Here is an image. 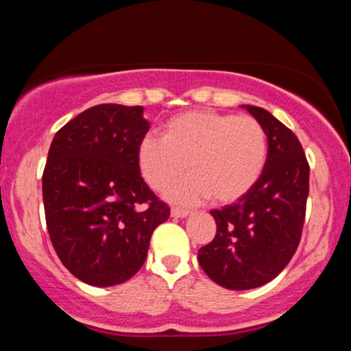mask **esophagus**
Returning <instances> with one entry per match:
<instances>
[{"label": "esophagus", "mask_w": 351, "mask_h": 351, "mask_svg": "<svg viewBox=\"0 0 351 351\" xmlns=\"http://www.w3.org/2000/svg\"><path fill=\"white\" fill-rule=\"evenodd\" d=\"M189 215L188 209H181V208H171V216L173 217H186Z\"/></svg>", "instance_id": "34e87169"}]
</instances>
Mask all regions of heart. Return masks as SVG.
Wrapping results in <instances>:
<instances>
[{"label": "heart", "instance_id": "heart-1", "mask_svg": "<svg viewBox=\"0 0 351 351\" xmlns=\"http://www.w3.org/2000/svg\"><path fill=\"white\" fill-rule=\"evenodd\" d=\"M267 135L251 115L215 110L184 112L168 120L163 138L140 140L136 162L152 189L167 188L188 163L191 175L168 189L176 203L195 204L211 196L215 203H234L247 195L263 175Z\"/></svg>", "mask_w": 351, "mask_h": 351}]
</instances>
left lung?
<instances>
[{"instance_id":"left-lung-1","label":"left lung","mask_w":351,"mask_h":351,"mask_svg":"<svg viewBox=\"0 0 351 351\" xmlns=\"http://www.w3.org/2000/svg\"><path fill=\"white\" fill-rule=\"evenodd\" d=\"M267 135V160L247 195L213 209L216 236L198 251L203 271L221 287L247 291L271 282L299 247L310 167L291 128L265 108L245 106Z\"/></svg>"}]
</instances>
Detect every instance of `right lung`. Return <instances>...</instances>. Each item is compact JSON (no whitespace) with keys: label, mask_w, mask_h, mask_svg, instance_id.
<instances>
[{"label":"right lung","mask_w":351,"mask_h":351,"mask_svg":"<svg viewBox=\"0 0 351 351\" xmlns=\"http://www.w3.org/2000/svg\"><path fill=\"white\" fill-rule=\"evenodd\" d=\"M150 123L143 107L100 104L54 135L43 173L51 243L72 276L95 287L140 271L170 208L148 188L136 152Z\"/></svg>","instance_id":"obj_1"}]
</instances>
